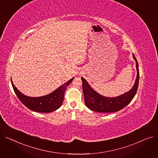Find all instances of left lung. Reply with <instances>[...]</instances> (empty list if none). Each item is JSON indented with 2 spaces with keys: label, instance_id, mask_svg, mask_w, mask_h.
I'll return each instance as SVG.
<instances>
[{
  "label": "left lung",
  "instance_id": "obj_1",
  "mask_svg": "<svg viewBox=\"0 0 158 158\" xmlns=\"http://www.w3.org/2000/svg\"><path fill=\"white\" fill-rule=\"evenodd\" d=\"M133 57L136 63L137 69V77L135 83L130 91L120 96L110 98L99 95L90 87L84 78L81 77L85 102L89 110L100 113H112L121 110L131 102L136 94L139 77L138 64L134 54Z\"/></svg>",
  "mask_w": 158,
  "mask_h": 158
}]
</instances>
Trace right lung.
<instances>
[{
	"label": "right lung",
	"instance_id": "right-lung-1",
	"mask_svg": "<svg viewBox=\"0 0 158 158\" xmlns=\"http://www.w3.org/2000/svg\"><path fill=\"white\" fill-rule=\"evenodd\" d=\"M73 79L72 78L66 82L52 93L40 97H30L23 95L14 86L11 79V81L16 96L27 108L36 112L51 113L57 110L61 106L66 87L71 83Z\"/></svg>",
	"mask_w": 158,
	"mask_h": 158
}]
</instances>
